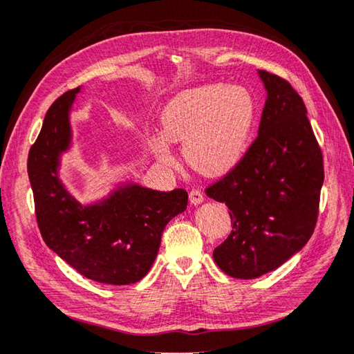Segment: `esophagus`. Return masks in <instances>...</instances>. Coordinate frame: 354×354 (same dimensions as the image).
<instances>
[{"instance_id":"34e87169","label":"esophagus","mask_w":354,"mask_h":354,"mask_svg":"<svg viewBox=\"0 0 354 354\" xmlns=\"http://www.w3.org/2000/svg\"><path fill=\"white\" fill-rule=\"evenodd\" d=\"M189 201H191V204H194V205L202 204V202H204V193H202L201 189H191Z\"/></svg>"}]
</instances>
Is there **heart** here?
<instances>
[{"label":"heart","instance_id":"b5f03b06","mask_svg":"<svg viewBox=\"0 0 354 354\" xmlns=\"http://www.w3.org/2000/svg\"><path fill=\"white\" fill-rule=\"evenodd\" d=\"M257 103L241 84L213 83L182 91L167 103L161 124L165 136L153 141L156 158L171 165L169 142H183L188 165L205 176H221L245 156Z\"/></svg>","mask_w":354,"mask_h":354}]
</instances>
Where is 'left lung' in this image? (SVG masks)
I'll list each match as a JSON object with an SVG mask.
<instances>
[{
	"label": "left lung",
	"mask_w": 354,
	"mask_h": 354,
	"mask_svg": "<svg viewBox=\"0 0 354 354\" xmlns=\"http://www.w3.org/2000/svg\"><path fill=\"white\" fill-rule=\"evenodd\" d=\"M259 77L266 89L259 135L240 163L205 189L229 208L232 230L213 259L236 279L270 273L304 248L324 178L303 98L277 75L259 71Z\"/></svg>",
	"instance_id": "obj_1"
}]
</instances>
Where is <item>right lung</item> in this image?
Segmentation results:
<instances>
[{"label":"right lung","instance_id":"add662e5","mask_svg":"<svg viewBox=\"0 0 354 354\" xmlns=\"http://www.w3.org/2000/svg\"><path fill=\"white\" fill-rule=\"evenodd\" d=\"M80 91H67L50 106L28 155L37 225L45 245L80 274L129 286L149 273L166 224L187 210L188 193L124 183L95 204H80L59 178L61 155L72 142L68 114Z\"/></svg>","mask_w":354,"mask_h":354}]
</instances>
